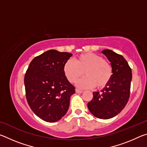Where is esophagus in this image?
I'll list each match as a JSON object with an SVG mask.
<instances>
[{
    "instance_id": "34e87169",
    "label": "esophagus",
    "mask_w": 147,
    "mask_h": 147,
    "mask_svg": "<svg viewBox=\"0 0 147 147\" xmlns=\"http://www.w3.org/2000/svg\"><path fill=\"white\" fill-rule=\"evenodd\" d=\"M76 93H82L83 92V91H82V90H80V89H76Z\"/></svg>"
}]
</instances>
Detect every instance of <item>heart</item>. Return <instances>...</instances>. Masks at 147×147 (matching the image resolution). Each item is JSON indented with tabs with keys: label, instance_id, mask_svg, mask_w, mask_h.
I'll return each instance as SVG.
<instances>
[{
	"label": "heart",
	"instance_id": "obj_1",
	"mask_svg": "<svg viewBox=\"0 0 147 147\" xmlns=\"http://www.w3.org/2000/svg\"><path fill=\"white\" fill-rule=\"evenodd\" d=\"M63 72L68 80L73 84L84 73L86 76L76 84L82 89H91L95 86L98 89L103 88L108 85L113 74L110 63L100 56L92 53L80 54L74 61H67L63 65Z\"/></svg>",
	"mask_w": 147,
	"mask_h": 147
}]
</instances>
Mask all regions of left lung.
<instances>
[{"label": "left lung", "mask_w": 147, "mask_h": 147, "mask_svg": "<svg viewBox=\"0 0 147 147\" xmlns=\"http://www.w3.org/2000/svg\"><path fill=\"white\" fill-rule=\"evenodd\" d=\"M112 67V77L100 92H93V99L88 102L90 112L96 117L108 119L123 110L127 104L130 93L131 69L123 56L111 50L102 51Z\"/></svg>", "instance_id": "8db88e82"}]
</instances>
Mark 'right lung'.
I'll return each instance as SVG.
<instances>
[{"mask_svg":"<svg viewBox=\"0 0 147 147\" xmlns=\"http://www.w3.org/2000/svg\"><path fill=\"white\" fill-rule=\"evenodd\" d=\"M71 53L49 50L34 58L24 76L26 97L34 113L42 120L54 123L67 111L75 88L68 81L63 65Z\"/></svg>","mask_w":147,"mask_h":147,"instance_id":"right-lung-1","label":"right lung"}]
</instances>
